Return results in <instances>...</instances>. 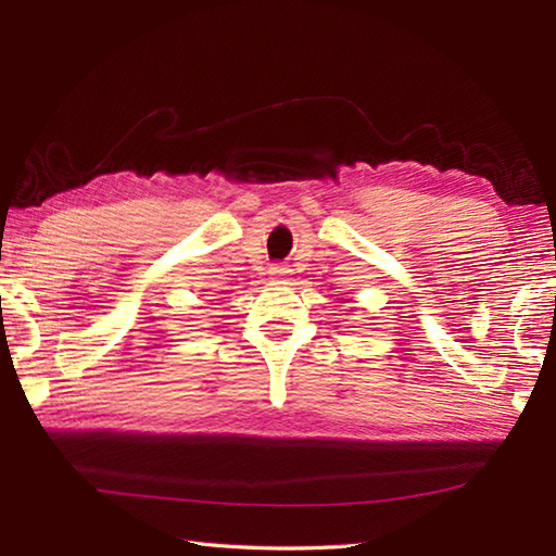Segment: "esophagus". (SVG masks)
I'll return each mask as SVG.
<instances>
[{
  "instance_id": "obj_1",
  "label": "esophagus",
  "mask_w": 556,
  "mask_h": 556,
  "mask_svg": "<svg viewBox=\"0 0 556 556\" xmlns=\"http://www.w3.org/2000/svg\"><path fill=\"white\" fill-rule=\"evenodd\" d=\"M291 277V269H289V265H271L269 267V279L271 281H287Z\"/></svg>"
}]
</instances>
